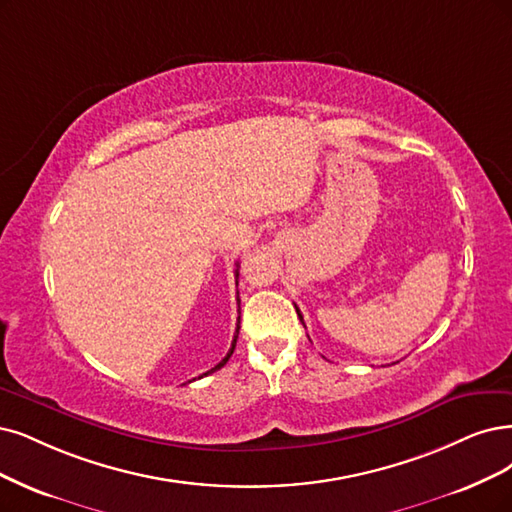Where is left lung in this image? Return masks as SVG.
<instances>
[{"label": "left lung", "instance_id": "8db88e82", "mask_svg": "<svg viewBox=\"0 0 512 512\" xmlns=\"http://www.w3.org/2000/svg\"><path fill=\"white\" fill-rule=\"evenodd\" d=\"M297 310V316H299V320H301V323H304V316H301V312H299V308H295ZM306 327V325H304Z\"/></svg>", "mask_w": 512, "mask_h": 512}]
</instances>
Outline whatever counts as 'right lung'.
I'll use <instances>...</instances> for the list:
<instances>
[{
  "mask_svg": "<svg viewBox=\"0 0 512 512\" xmlns=\"http://www.w3.org/2000/svg\"><path fill=\"white\" fill-rule=\"evenodd\" d=\"M236 278H238V270H236ZM236 285H238V282H236ZM238 306H240V299H238ZM238 323H240V316H238ZM238 329H240V325H236V333H234V339H232V348H230V352H227L225 354V358H223V361L219 363V365H215L211 371H206L204 375H208V373H215L217 369H221L227 361H230V356H232V352H234V348H236V339H238Z\"/></svg>",
  "mask_w": 512,
  "mask_h": 512,
  "instance_id": "add662e5",
  "label": "right lung"
}]
</instances>
